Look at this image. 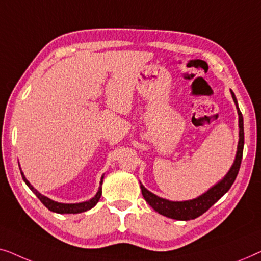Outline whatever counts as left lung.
I'll list each match as a JSON object with an SVG mask.
<instances>
[{"mask_svg": "<svg viewBox=\"0 0 261 261\" xmlns=\"http://www.w3.org/2000/svg\"><path fill=\"white\" fill-rule=\"evenodd\" d=\"M232 93L233 100L236 102L237 109H238V115H239V144H238V151L237 157L234 161L232 168L228 171L223 179H221L218 185L212 187L207 193H204L203 195L194 200L189 201H182V202H174V201H169L162 197L156 196L155 194L149 192L148 189H145L144 187L141 185L142 194L144 200L148 202L151 207L155 209L156 212H159L160 214H162L167 218L175 219V220H182V221H188V220H193L199 218L200 215H202L203 213L208 211L209 208L214 204L216 201H219L225 194L228 192L230 187L236 181L238 172L241 166V160H242V151H244V118H242V113L240 111L239 106H238V101L236 98V94L233 93V91H230Z\"/></svg>", "mask_w": 261, "mask_h": 261, "instance_id": "left-lung-1", "label": "left lung"}]
</instances>
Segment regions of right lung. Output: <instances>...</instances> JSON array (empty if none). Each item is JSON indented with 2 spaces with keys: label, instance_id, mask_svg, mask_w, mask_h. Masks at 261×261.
<instances>
[{
  "label": "right lung",
  "instance_id": "right-lung-1",
  "mask_svg": "<svg viewBox=\"0 0 261 261\" xmlns=\"http://www.w3.org/2000/svg\"><path fill=\"white\" fill-rule=\"evenodd\" d=\"M21 175H22V178H23V181L25 182V185H27L29 188H31L32 192L34 193L36 196H38V199L41 201L43 205H45L46 208H48L50 212L59 213V214H76V213H83V212L89 211V209L93 208L94 205L98 203V201L101 196V188H99L98 193L95 194V196L93 197V199H91L90 201H86V202H82V203H59V202H56V201L48 199V197L41 195V194H40L38 190L33 188V186L27 181V178L24 177L23 172H22V171H21ZM101 183H102V177H101L100 185H101Z\"/></svg>",
  "mask_w": 261,
  "mask_h": 261
}]
</instances>
